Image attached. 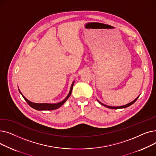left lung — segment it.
Masks as SVG:
<instances>
[{"label":"left lung","mask_w":156,"mask_h":156,"mask_svg":"<svg viewBox=\"0 0 156 156\" xmlns=\"http://www.w3.org/2000/svg\"><path fill=\"white\" fill-rule=\"evenodd\" d=\"M139 97V96L138 97H137L136 99L133 101H132V102H130V103H129V104H126V105H122V106H119V107H112V106H108V105H105V104H102V103H101V102H99V101H98V102H99L101 105H104V106H105V107H106V108H109V109H122V108H128V107H129V106H130L131 105H132L133 103H135V102H136V101L138 99V98Z\"/></svg>","instance_id":"left-lung-1"}]
</instances>
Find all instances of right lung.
Returning <instances> with one entry per match:
<instances>
[{
    "label": "right lung",
    "mask_w": 156,
    "mask_h": 156,
    "mask_svg": "<svg viewBox=\"0 0 156 156\" xmlns=\"http://www.w3.org/2000/svg\"><path fill=\"white\" fill-rule=\"evenodd\" d=\"M73 85H74V81L73 83H72L71 85V88H70V91L68 95V96L66 97V99L64 100H63L62 102H59V103H57V104H46V103H42V104H38V103H34V102H32L30 101H28L26 97H24L23 94L21 93V92L19 91L20 92V94L22 95L24 99V100H25L27 101V102L28 103V104L31 106V107L32 108H34L36 110H38V111H51V110H54V109H56L57 108H60L61 106L66 102L68 98L69 97V96L71 95V92H72V90H73Z\"/></svg>",
    "instance_id": "right-lung-1"
}]
</instances>
